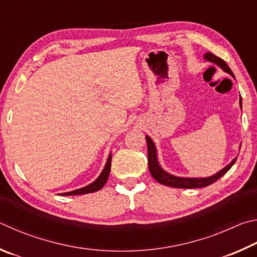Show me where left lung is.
<instances>
[{"label": "left lung", "mask_w": 257, "mask_h": 257, "mask_svg": "<svg viewBox=\"0 0 257 257\" xmlns=\"http://www.w3.org/2000/svg\"><path fill=\"white\" fill-rule=\"evenodd\" d=\"M204 60L213 64L218 65L220 69L226 72V73L230 74L233 79L232 71L230 67L227 65V63L220 57H217L213 55L212 53H206L204 55ZM239 106L241 108V97H239ZM147 145H148V164H149V170L151 176L154 177L157 182L166 186L170 187H176V188H199V187H205L209 186L211 184L218 181L220 177H222L229 169H230L233 164L236 163L237 157L233 158L230 163H229L226 167H223L221 170H219L218 173L211 175L209 177H181V176H175L173 174H169L166 172L165 169L161 167L159 161H158V151H157L156 145L152 139L149 136H146Z\"/></svg>", "instance_id": "left-lung-1"}]
</instances>
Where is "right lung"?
<instances>
[{
    "mask_svg": "<svg viewBox=\"0 0 257 257\" xmlns=\"http://www.w3.org/2000/svg\"><path fill=\"white\" fill-rule=\"evenodd\" d=\"M110 166H111V152L108 156L107 161H106V165L105 167H103L102 172L100 173V175L94 179L92 183H90L89 185L84 186V187H81L78 188V190H74V191H71V192H67V193H62L61 195H64V196H69V195H82V194H88V193H93V192H97L100 190V188L103 187L105 185L108 176H109V173H110Z\"/></svg>",
    "mask_w": 257,
    "mask_h": 257,
    "instance_id": "obj_1",
    "label": "right lung"
}]
</instances>
